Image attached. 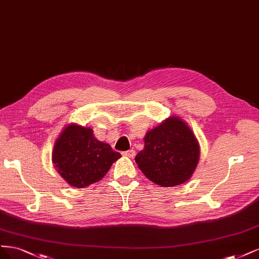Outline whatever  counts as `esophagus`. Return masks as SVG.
I'll return each instance as SVG.
<instances>
[{"mask_svg":"<svg viewBox=\"0 0 259 259\" xmlns=\"http://www.w3.org/2000/svg\"><path fill=\"white\" fill-rule=\"evenodd\" d=\"M123 156L126 157H129V158H133L136 156V151H133V149H130V151H127V152H123L122 153Z\"/></svg>","mask_w":259,"mask_h":259,"instance_id":"obj_1","label":"esophagus"}]
</instances>
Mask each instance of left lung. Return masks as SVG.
<instances>
[{
    "mask_svg": "<svg viewBox=\"0 0 259 259\" xmlns=\"http://www.w3.org/2000/svg\"><path fill=\"white\" fill-rule=\"evenodd\" d=\"M200 145L188 124L177 116L146 132L144 148L136 156L139 169L161 187L184 184L197 168Z\"/></svg>",
    "mask_w": 259,
    "mask_h": 259,
    "instance_id": "obj_1",
    "label": "left lung"
}]
</instances>
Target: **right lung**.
<instances>
[{
    "instance_id": "obj_1",
    "label": "right lung",
    "mask_w": 259,
    "mask_h": 259,
    "mask_svg": "<svg viewBox=\"0 0 259 259\" xmlns=\"http://www.w3.org/2000/svg\"><path fill=\"white\" fill-rule=\"evenodd\" d=\"M53 163L69 185L84 188L104 178L121 155L111 145L99 141L94 130L77 123H69L55 142Z\"/></svg>"
}]
</instances>
